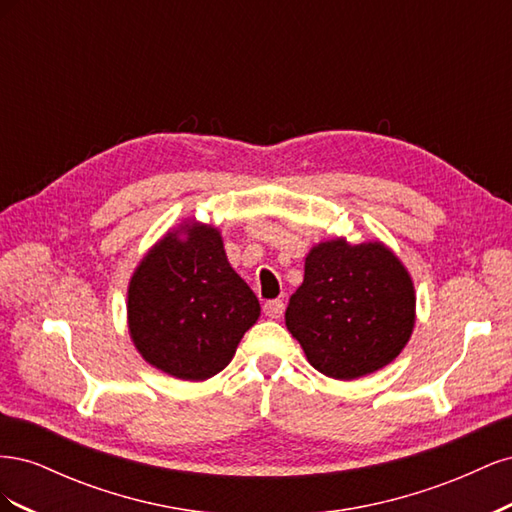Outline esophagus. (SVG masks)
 <instances>
[{"label": "esophagus", "mask_w": 512, "mask_h": 512, "mask_svg": "<svg viewBox=\"0 0 512 512\" xmlns=\"http://www.w3.org/2000/svg\"><path fill=\"white\" fill-rule=\"evenodd\" d=\"M265 314H267L271 320L282 318V314H284V301H280V299L267 301V303H265Z\"/></svg>", "instance_id": "obj_1"}]
</instances>
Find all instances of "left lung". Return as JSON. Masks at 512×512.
<instances>
[{
	"mask_svg": "<svg viewBox=\"0 0 512 512\" xmlns=\"http://www.w3.org/2000/svg\"><path fill=\"white\" fill-rule=\"evenodd\" d=\"M416 322L414 282L382 241L333 237L305 256L286 327L309 365L333 380H356L395 361Z\"/></svg>",
	"mask_w": 512,
	"mask_h": 512,
	"instance_id": "obj_1",
	"label": "left lung"
}]
</instances>
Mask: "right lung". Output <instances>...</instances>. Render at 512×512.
<instances>
[{"label": "right lung", "mask_w": 512, "mask_h": 512, "mask_svg": "<svg viewBox=\"0 0 512 512\" xmlns=\"http://www.w3.org/2000/svg\"><path fill=\"white\" fill-rule=\"evenodd\" d=\"M260 303L230 267L222 232L185 220L153 243L128 284V331L164 374L203 382L232 361Z\"/></svg>", "instance_id": "obj_1"}]
</instances>
